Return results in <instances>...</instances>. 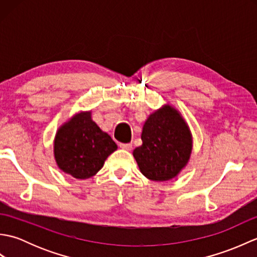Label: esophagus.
Wrapping results in <instances>:
<instances>
[{
  "instance_id": "esophagus-1",
  "label": "esophagus",
  "mask_w": 257,
  "mask_h": 257,
  "mask_svg": "<svg viewBox=\"0 0 257 257\" xmlns=\"http://www.w3.org/2000/svg\"><path fill=\"white\" fill-rule=\"evenodd\" d=\"M119 147L123 150H132L133 149V144H119Z\"/></svg>"
}]
</instances>
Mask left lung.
Wrapping results in <instances>:
<instances>
[{
  "label": "left lung",
  "mask_w": 257,
  "mask_h": 257,
  "mask_svg": "<svg viewBox=\"0 0 257 257\" xmlns=\"http://www.w3.org/2000/svg\"><path fill=\"white\" fill-rule=\"evenodd\" d=\"M143 145L134 150L141 173L152 181L174 178L187 165L192 149L189 127L171 106L150 114L141 134Z\"/></svg>",
  "instance_id": "1"
}]
</instances>
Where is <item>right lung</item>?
<instances>
[{"label":"right lung","mask_w":257,"mask_h":257,"mask_svg":"<svg viewBox=\"0 0 257 257\" xmlns=\"http://www.w3.org/2000/svg\"><path fill=\"white\" fill-rule=\"evenodd\" d=\"M117 149L110 136L80 112L58 130L54 154L59 169L76 179H88L100 170L108 156Z\"/></svg>","instance_id":"add662e5"}]
</instances>
